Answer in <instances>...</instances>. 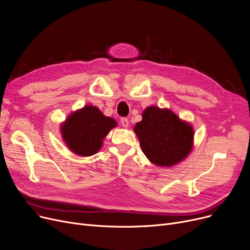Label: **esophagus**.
I'll list each match as a JSON object with an SVG mask.
<instances>
[{
    "label": "esophagus",
    "instance_id": "34e87169",
    "mask_svg": "<svg viewBox=\"0 0 250 250\" xmlns=\"http://www.w3.org/2000/svg\"><path fill=\"white\" fill-rule=\"evenodd\" d=\"M121 123H122V125H123L124 127H127V126H128V125H129L128 120H127V118H125V117H123V118H122V120H121Z\"/></svg>",
    "mask_w": 250,
    "mask_h": 250
}]
</instances>
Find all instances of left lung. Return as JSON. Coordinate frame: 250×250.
<instances>
[{"label": "left lung", "instance_id": "8db88e82", "mask_svg": "<svg viewBox=\"0 0 250 250\" xmlns=\"http://www.w3.org/2000/svg\"><path fill=\"white\" fill-rule=\"evenodd\" d=\"M134 127L143 153L155 165L173 166L186 159L192 149L193 128L168 108L149 106Z\"/></svg>", "mask_w": 250, "mask_h": 250}]
</instances>
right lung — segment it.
<instances>
[{"instance_id": "right-lung-1", "label": "right lung", "mask_w": 250, "mask_h": 250, "mask_svg": "<svg viewBox=\"0 0 250 250\" xmlns=\"http://www.w3.org/2000/svg\"><path fill=\"white\" fill-rule=\"evenodd\" d=\"M116 122L105 116L93 105L71 113L61 125L62 137L67 147L79 156L96 154L102 147V141Z\"/></svg>"}]
</instances>
